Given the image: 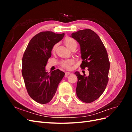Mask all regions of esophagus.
<instances>
[{
  "label": "esophagus",
  "mask_w": 132,
  "mask_h": 132,
  "mask_svg": "<svg viewBox=\"0 0 132 132\" xmlns=\"http://www.w3.org/2000/svg\"><path fill=\"white\" fill-rule=\"evenodd\" d=\"M71 73L70 72H69V71H67V72H65V76L66 77H67V76H68L69 75H70Z\"/></svg>",
  "instance_id": "1"
}]
</instances>
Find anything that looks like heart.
Here are the masks:
<instances>
[{"label":"heart","instance_id":"obj_1","mask_svg":"<svg viewBox=\"0 0 132 132\" xmlns=\"http://www.w3.org/2000/svg\"><path fill=\"white\" fill-rule=\"evenodd\" d=\"M64 43L65 46H67V47L68 48H69L70 50L73 48V47H77V42L74 39L71 38V37H66L65 38L64 40ZM57 45H54V46L52 48V51L54 52L56 50ZM74 63V61L73 60L70 59V60H68V61H63L62 62V66L65 68H67L68 69L70 67L71 65H72Z\"/></svg>","mask_w":132,"mask_h":132}]
</instances>
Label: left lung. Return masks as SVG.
Returning <instances> with one entry per match:
<instances>
[{
  "mask_svg": "<svg viewBox=\"0 0 132 132\" xmlns=\"http://www.w3.org/2000/svg\"><path fill=\"white\" fill-rule=\"evenodd\" d=\"M70 37L80 45L81 58L80 67L87 68L89 75L74 73L78 78L76 88L79 100L90 103L98 98L104 92L109 81L110 62L107 51L98 36L90 29L79 30Z\"/></svg>",
  "mask_w": 132,
  "mask_h": 132,
  "instance_id": "8db88e82",
  "label": "left lung"
}]
</instances>
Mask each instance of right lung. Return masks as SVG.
I'll use <instances>...</instances> for the list:
<instances>
[{
	"instance_id": "right-lung-1",
	"label": "right lung",
	"mask_w": 132,
	"mask_h": 132,
	"mask_svg": "<svg viewBox=\"0 0 132 132\" xmlns=\"http://www.w3.org/2000/svg\"><path fill=\"white\" fill-rule=\"evenodd\" d=\"M64 36V33L39 32L32 38L23 54L22 75L26 88L30 96L38 103L45 104L51 101L65 75L59 69L49 74L45 68L53 47Z\"/></svg>"
}]
</instances>
